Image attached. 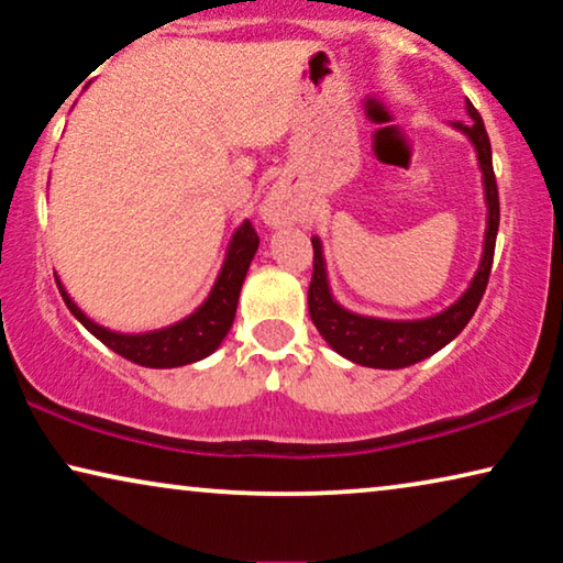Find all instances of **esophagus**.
Here are the masks:
<instances>
[{"mask_svg": "<svg viewBox=\"0 0 563 563\" xmlns=\"http://www.w3.org/2000/svg\"><path fill=\"white\" fill-rule=\"evenodd\" d=\"M297 214V199L295 191H291L287 184H279V187L272 189V195L266 197L264 205V220L268 225H282V222H289Z\"/></svg>", "mask_w": 563, "mask_h": 563, "instance_id": "esophagus-1", "label": "esophagus"}]
</instances>
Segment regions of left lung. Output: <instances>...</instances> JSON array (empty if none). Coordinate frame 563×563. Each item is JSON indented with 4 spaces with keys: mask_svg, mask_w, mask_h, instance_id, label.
<instances>
[{
    "mask_svg": "<svg viewBox=\"0 0 563 563\" xmlns=\"http://www.w3.org/2000/svg\"><path fill=\"white\" fill-rule=\"evenodd\" d=\"M466 112L472 114V122H453L461 133L468 135L474 143L476 156L484 174V197H487V235H484V256L476 272L474 282L468 284L464 297L453 302L449 310L426 320H376L364 318V314H353L343 310L341 305L330 297L325 261H322V249L318 238H312V282L307 289V307H310V318L320 335L330 343V349L351 358L353 364L372 366V368H402L412 366L418 361L433 356L441 351L445 343H451L466 322L474 318L476 307H479L484 289L489 284L492 258H495L497 228H499V195L495 168H492V145L489 135L484 130L482 114L466 99Z\"/></svg>",
    "mask_w": 563,
    "mask_h": 563,
    "instance_id": "obj_1",
    "label": "left lung"
}]
</instances>
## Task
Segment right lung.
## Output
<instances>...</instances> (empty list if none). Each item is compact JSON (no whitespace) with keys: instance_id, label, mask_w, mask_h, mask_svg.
Wrapping results in <instances>:
<instances>
[{"instance_id":"add662e5","label":"right lung","mask_w":563,"mask_h":563,"mask_svg":"<svg viewBox=\"0 0 563 563\" xmlns=\"http://www.w3.org/2000/svg\"><path fill=\"white\" fill-rule=\"evenodd\" d=\"M258 251V233L251 225V220H245L241 228L235 230L233 241H230L228 258L222 264V272L214 282V287L207 297V302L199 307L195 314H189L187 320L176 322L172 328L153 330V333L143 335H122L112 333L97 322H91L79 307L71 302V297L66 295V289L58 284L60 297L76 320L89 330L91 335H97L107 349H112L120 356L141 366L151 368H174L184 364H195V361L210 356V353L222 343V338L228 335L230 325L235 320V307L238 297H241V287L253 256Z\"/></svg>"}]
</instances>
